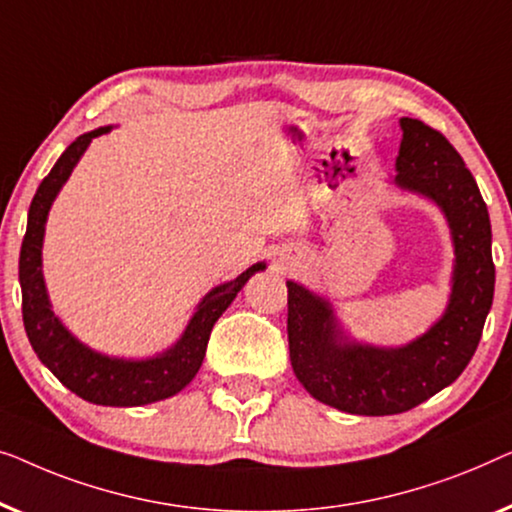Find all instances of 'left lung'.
Wrapping results in <instances>:
<instances>
[{
	"instance_id": "8db88e82",
	"label": "left lung",
	"mask_w": 512,
	"mask_h": 512,
	"mask_svg": "<svg viewBox=\"0 0 512 512\" xmlns=\"http://www.w3.org/2000/svg\"><path fill=\"white\" fill-rule=\"evenodd\" d=\"M401 129L394 181L434 199L455 239V285L441 322L406 348L338 343L327 301L287 283L294 376L311 397L352 415L406 413L455 383L478 348L494 299L492 225L478 183L438 129L415 118H401Z\"/></svg>"
}]
</instances>
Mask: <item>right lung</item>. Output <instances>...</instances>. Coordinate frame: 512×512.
Returning a JSON list of instances; mask_svg holds the SVG:
<instances>
[{
  "label": "right lung",
  "mask_w": 512,
  "mask_h": 512,
  "mask_svg": "<svg viewBox=\"0 0 512 512\" xmlns=\"http://www.w3.org/2000/svg\"><path fill=\"white\" fill-rule=\"evenodd\" d=\"M109 129L111 127H99L95 132L78 136L64 150L34 194L18 262L20 290H23V322L37 357L67 390L85 401L99 403V406H143V403L174 397L197 376L213 325L227 311L236 294L241 292L246 280L255 271H262L264 264H253L241 276H236L232 283L208 292L181 341L160 357L146 359V362H122V359L97 355L83 343H78L50 311L46 285H43L41 276L43 225H46L48 208L53 204L55 194L69 178L71 169L76 167L78 157L83 155V150L95 136L106 134Z\"/></svg>",
  "instance_id": "add662e5"
}]
</instances>
